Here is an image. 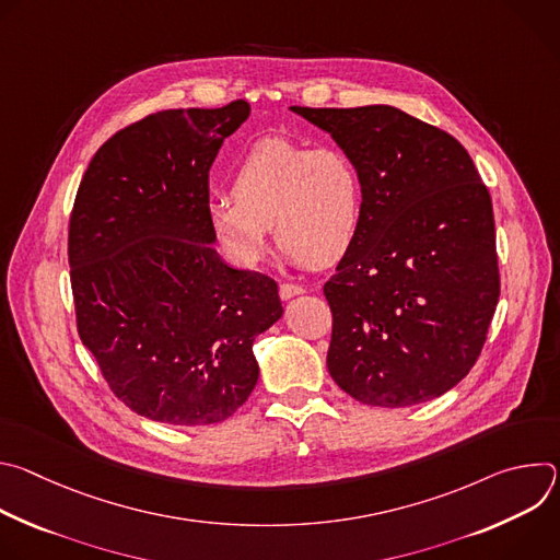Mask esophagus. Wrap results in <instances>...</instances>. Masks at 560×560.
<instances>
[{
    "label": "esophagus",
    "mask_w": 560,
    "mask_h": 560,
    "mask_svg": "<svg viewBox=\"0 0 560 560\" xmlns=\"http://www.w3.org/2000/svg\"><path fill=\"white\" fill-rule=\"evenodd\" d=\"M305 290L301 288V285H294V283H281L279 285V296L283 299V301H290V299H294V296H299V294H303Z\"/></svg>",
    "instance_id": "obj_1"
}]
</instances>
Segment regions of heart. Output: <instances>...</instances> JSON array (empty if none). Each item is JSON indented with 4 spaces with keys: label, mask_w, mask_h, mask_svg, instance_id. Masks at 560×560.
I'll list each match as a JSON object with an SVG mask.
<instances>
[{
    "label": "heart",
    "mask_w": 560,
    "mask_h": 560,
    "mask_svg": "<svg viewBox=\"0 0 560 560\" xmlns=\"http://www.w3.org/2000/svg\"><path fill=\"white\" fill-rule=\"evenodd\" d=\"M208 225L223 253L244 268L277 244L312 266L343 259L361 228L363 192L350 159L330 145L305 148L285 139L255 143L232 171V195H214Z\"/></svg>",
    "instance_id": "heart-1"
}]
</instances>
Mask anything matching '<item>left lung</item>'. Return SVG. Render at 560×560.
Segmentation results:
<instances>
[{
    "instance_id": "obj_1",
    "label": "left lung",
    "mask_w": 560,
    "mask_h": 560,
    "mask_svg": "<svg viewBox=\"0 0 560 560\" xmlns=\"http://www.w3.org/2000/svg\"><path fill=\"white\" fill-rule=\"evenodd\" d=\"M290 110L335 139L363 192L359 234L324 288L330 376L365 406L432 401L471 370L499 303L490 192L452 135L401 108Z\"/></svg>"
}]
</instances>
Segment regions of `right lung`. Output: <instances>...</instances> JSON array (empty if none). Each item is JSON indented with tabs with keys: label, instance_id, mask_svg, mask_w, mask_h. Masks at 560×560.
I'll list each match as a JSON object with an SVG mask.
<instances>
[{
	"label": "right lung",
	"instance_id": "right-lung-1",
	"mask_svg": "<svg viewBox=\"0 0 560 560\" xmlns=\"http://www.w3.org/2000/svg\"><path fill=\"white\" fill-rule=\"evenodd\" d=\"M248 117L244 100L148 115L97 150L77 190L79 337L117 398L156 423L230 419L259 381L255 339L283 314L270 277L221 259L206 217L210 166Z\"/></svg>",
	"mask_w": 560,
	"mask_h": 560
}]
</instances>
